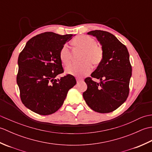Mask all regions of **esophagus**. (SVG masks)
I'll return each instance as SVG.
<instances>
[{"label": "esophagus", "mask_w": 152, "mask_h": 152, "mask_svg": "<svg viewBox=\"0 0 152 152\" xmlns=\"http://www.w3.org/2000/svg\"><path fill=\"white\" fill-rule=\"evenodd\" d=\"M76 81H77V83H79L80 82H83V80L81 79V78H77L76 79Z\"/></svg>", "instance_id": "esophagus-1"}]
</instances>
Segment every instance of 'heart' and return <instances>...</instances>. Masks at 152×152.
Instances as JSON below:
<instances>
[{"instance_id":"obj_1","label":"heart","mask_w":152,"mask_h":152,"mask_svg":"<svg viewBox=\"0 0 152 152\" xmlns=\"http://www.w3.org/2000/svg\"><path fill=\"white\" fill-rule=\"evenodd\" d=\"M72 44L77 49L82 50L80 63H74L66 68V72L70 75L83 76L91 72L92 65L97 66L102 62L104 50L102 46L96 43L94 38L88 35H80L74 38ZM72 51L66 45L61 48L59 58L64 65H68L72 61Z\"/></svg>"}]
</instances>
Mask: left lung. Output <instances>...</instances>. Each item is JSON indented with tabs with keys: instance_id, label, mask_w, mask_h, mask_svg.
I'll return each mask as SVG.
<instances>
[{
	"instance_id": "1",
	"label": "left lung",
	"mask_w": 152,
	"mask_h": 152,
	"mask_svg": "<svg viewBox=\"0 0 152 152\" xmlns=\"http://www.w3.org/2000/svg\"><path fill=\"white\" fill-rule=\"evenodd\" d=\"M96 37L104 50L102 62L85 79L88 89L83 93V99L93 110L109 113L115 110L129 94V82L132 66L127 48L114 35L108 32L95 30L88 33ZM93 77L99 79L100 83Z\"/></svg>"
}]
</instances>
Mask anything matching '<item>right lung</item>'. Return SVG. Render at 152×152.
<instances>
[{"mask_svg":"<svg viewBox=\"0 0 152 152\" xmlns=\"http://www.w3.org/2000/svg\"><path fill=\"white\" fill-rule=\"evenodd\" d=\"M72 37L45 32L31 38L19 55L17 83L21 102L38 114L57 111L69 90L76 84L70 74L55 78L64 72L59 52Z\"/></svg>","mask_w":152,"mask_h":152,"instance_id":"add662e5","label":"right lung"}]
</instances>
